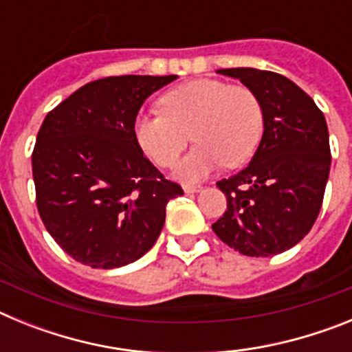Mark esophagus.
<instances>
[{
  "label": "esophagus",
  "mask_w": 352,
  "mask_h": 352,
  "mask_svg": "<svg viewBox=\"0 0 352 352\" xmlns=\"http://www.w3.org/2000/svg\"><path fill=\"white\" fill-rule=\"evenodd\" d=\"M183 190H185V194H195V192L203 190V186L201 185H183Z\"/></svg>",
  "instance_id": "obj_1"
}]
</instances>
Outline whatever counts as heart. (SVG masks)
<instances>
[{
  "label": "heart",
  "instance_id": "1",
  "mask_svg": "<svg viewBox=\"0 0 352 352\" xmlns=\"http://www.w3.org/2000/svg\"><path fill=\"white\" fill-rule=\"evenodd\" d=\"M158 114H139L133 135L158 167H170L190 139L192 151L176 166L183 182H199L223 164L239 167L256 153L264 132L261 98L247 86L197 79L160 96Z\"/></svg>",
  "mask_w": 352,
  "mask_h": 352
}]
</instances>
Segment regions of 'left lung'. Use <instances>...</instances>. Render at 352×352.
Instances as JSON below:
<instances>
[{"instance_id": "obj_1", "label": "left lung", "mask_w": 352, "mask_h": 352, "mask_svg": "<svg viewBox=\"0 0 352 352\" xmlns=\"http://www.w3.org/2000/svg\"><path fill=\"white\" fill-rule=\"evenodd\" d=\"M219 74L256 91L264 132L248 167L217 183L227 210L211 229L243 256H276L300 243L321 211L331 166L324 114L280 74L257 68Z\"/></svg>"}]
</instances>
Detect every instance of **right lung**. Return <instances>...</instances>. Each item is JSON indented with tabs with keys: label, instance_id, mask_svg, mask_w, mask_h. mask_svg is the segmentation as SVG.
Masks as SVG:
<instances>
[{
	"label": "right lung",
	"instance_id": "obj_1",
	"mask_svg": "<svg viewBox=\"0 0 352 352\" xmlns=\"http://www.w3.org/2000/svg\"><path fill=\"white\" fill-rule=\"evenodd\" d=\"M176 76L93 80L45 116L31 155L36 208L54 241L79 263L113 270L153 247L170 199L183 195L144 157L133 121Z\"/></svg>",
	"mask_w": 352,
	"mask_h": 352
}]
</instances>
